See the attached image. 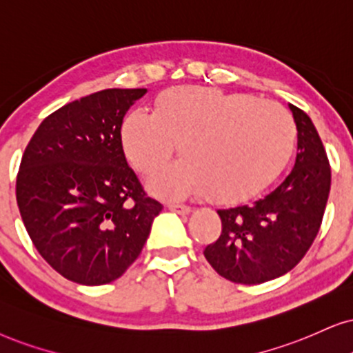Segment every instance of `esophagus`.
Masks as SVG:
<instances>
[{"instance_id":"esophagus-1","label":"esophagus","mask_w":353,"mask_h":353,"mask_svg":"<svg viewBox=\"0 0 353 353\" xmlns=\"http://www.w3.org/2000/svg\"><path fill=\"white\" fill-rule=\"evenodd\" d=\"M168 208L172 210V212H177L179 215H189L190 213V207L182 203H168Z\"/></svg>"}]
</instances>
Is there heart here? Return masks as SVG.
<instances>
[{
    "label": "heart",
    "instance_id": "1",
    "mask_svg": "<svg viewBox=\"0 0 353 353\" xmlns=\"http://www.w3.org/2000/svg\"><path fill=\"white\" fill-rule=\"evenodd\" d=\"M122 146L141 176L166 166L177 143L182 161L153 182L166 197L202 195L230 203L252 197L282 172L296 128L287 109L251 94L179 86L161 92L153 114L123 119Z\"/></svg>",
    "mask_w": 353,
    "mask_h": 353
}]
</instances>
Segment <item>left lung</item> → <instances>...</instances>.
Listing matches in <instances>:
<instances>
[{"instance_id": "left-lung-1", "label": "left lung", "mask_w": 353, "mask_h": 353, "mask_svg": "<svg viewBox=\"0 0 353 353\" xmlns=\"http://www.w3.org/2000/svg\"><path fill=\"white\" fill-rule=\"evenodd\" d=\"M298 130L293 171L251 205L218 210L221 234L203 256L234 283L257 285L287 274L319 233L331 190V166L311 119L290 104Z\"/></svg>"}]
</instances>
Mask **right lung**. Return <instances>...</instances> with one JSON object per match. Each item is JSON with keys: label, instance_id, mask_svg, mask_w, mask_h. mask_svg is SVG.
<instances>
[{"label": "right lung", "instance_id": "add662e5", "mask_svg": "<svg viewBox=\"0 0 353 353\" xmlns=\"http://www.w3.org/2000/svg\"><path fill=\"white\" fill-rule=\"evenodd\" d=\"M146 89H104L43 119L22 154L16 200L35 249L81 285H105L140 256L163 205L128 168L122 122Z\"/></svg>", "mask_w": 353, "mask_h": 353}]
</instances>
